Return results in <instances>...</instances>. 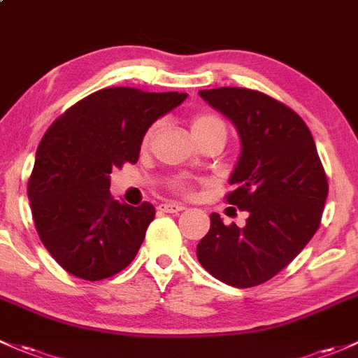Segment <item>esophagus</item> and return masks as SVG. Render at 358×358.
Returning <instances> with one entry per match:
<instances>
[{
	"mask_svg": "<svg viewBox=\"0 0 358 358\" xmlns=\"http://www.w3.org/2000/svg\"><path fill=\"white\" fill-rule=\"evenodd\" d=\"M159 209L164 210V213L178 214V213H182V210H185L187 208H185V206H182V204H176V202H166V204H161Z\"/></svg>",
	"mask_w": 358,
	"mask_h": 358,
	"instance_id": "34e87169",
	"label": "esophagus"
}]
</instances>
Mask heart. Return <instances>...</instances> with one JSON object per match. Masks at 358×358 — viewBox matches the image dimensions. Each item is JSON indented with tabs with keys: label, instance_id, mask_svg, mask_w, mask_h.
<instances>
[{
	"label": "heart",
	"instance_id": "b5f03b06",
	"mask_svg": "<svg viewBox=\"0 0 358 358\" xmlns=\"http://www.w3.org/2000/svg\"><path fill=\"white\" fill-rule=\"evenodd\" d=\"M192 135H204V134H210V131H221V134L227 135V127H224L223 120L217 118L216 115H209V113H202V115H197L194 116V120H192ZM157 130V125L150 127L148 130V134H145L144 137V145H149V142L152 141L154 134H156Z\"/></svg>",
	"mask_w": 358,
	"mask_h": 358
}]
</instances>
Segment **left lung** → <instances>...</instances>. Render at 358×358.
<instances>
[{
    "mask_svg": "<svg viewBox=\"0 0 358 358\" xmlns=\"http://www.w3.org/2000/svg\"><path fill=\"white\" fill-rule=\"evenodd\" d=\"M238 131V161L229 175V204L245 227L210 214L197 259L216 280L236 288L261 285L285 269L321 224L328 180L310 130L295 111L250 89L199 90Z\"/></svg>",
    "mask_w": 358,
    "mask_h": 358,
    "instance_id": "obj_1",
    "label": "left lung"
}]
</instances>
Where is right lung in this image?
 <instances>
[{"instance_id":"right-lung-1","label":"right lung","mask_w":358,"mask_h":358,"mask_svg":"<svg viewBox=\"0 0 358 358\" xmlns=\"http://www.w3.org/2000/svg\"><path fill=\"white\" fill-rule=\"evenodd\" d=\"M187 99L185 92L97 90L66 110L44 134L29 180L41 242L66 273L99 281L134 261L154 220L110 194V175L137 163L145 131Z\"/></svg>"}]
</instances>
